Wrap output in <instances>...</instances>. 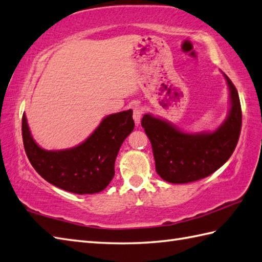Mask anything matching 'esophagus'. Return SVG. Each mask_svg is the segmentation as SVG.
<instances>
[{
    "mask_svg": "<svg viewBox=\"0 0 262 262\" xmlns=\"http://www.w3.org/2000/svg\"><path fill=\"white\" fill-rule=\"evenodd\" d=\"M142 116H143V109L141 107L136 106L134 108V113H133V118H134V121H135L136 126H138L139 123H141Z\"/></svg>",
    "mask_w": 262,
    "mask_h": 262,
    "instance_id": "obj_1",
    "label": "esophagus"
}]
</instances>
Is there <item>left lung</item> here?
Here are the masks:
<instances>
[{
  "instance_id": "8db88e82",
  "label": "left lung",
  "mask_w": 262,
  "mask_h": 262,
  "mask_svg": "<svg viewBox=\"0 0 262 262\" xmlns=\"http://www.w3.org/2000/svg\"><path fill=\"white\" fill-rule=\"evenodd\" d=\"M230 95L226 120L213 132H182L173 124L145 114L142 127L149 138L156 172L174 184L190 183L214 173L226 163L238 144L242 113L238 91L224 75Z\"/></svg>"
}]
</instances>
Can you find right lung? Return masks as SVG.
I'll return each mask as SVG.
<instances>
[{"label":"right lung","mask_w":262,"mask_h":262,"mask_svg":"<svg viewBox=\"0 0 262 262\" xmlns=\"http://www.w3.org/2000/svg\"><path fill=\"white\" fill-rule=\"evenodd\" d=\"M134 127L132 109L112 114L78 146L46 150L35 143L23 114L22 137L28 159L42 178L64 191L82 195L101 192L111 183L120 146Z\"/></svg>","instance_id":"right-lung-1"}]
</instances>
